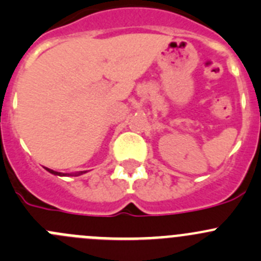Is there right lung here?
Masks as SVG:
<instances>
[{
    "label": "right lung",
    "mask_w": 261,
    "mask_h": 261,
    "mask_svg": "<svg viewBox=\"0 0 261 261\" xmlns=\"http://www.w3.org/2000/svg\"><path fill=\"white\" fill-rule=\"evenodd\" d=\"M45 169H47L48 172H50V173H52V174H58V176H65V174H63V173H61V172H56V171H52V169H49V168H45ZM82 173H83V172H80V173L75 174V176H79V174H82Z\"/></svg>",
    "instance_id": "1"
}]
</instances>
